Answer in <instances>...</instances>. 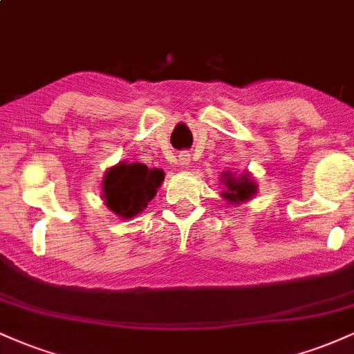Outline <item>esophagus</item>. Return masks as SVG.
<instances>
[{
  "mask_svg": "<svg viewBox=\"0 0 354 354\" xmlns=\"http://www.w3.org/2000/svg\"><path fill=\"white\" fill-rule=\"evenodd\" d=\"M189 156H191V154H188V153H183L181 154V165H188L189 163Z\"/></svg>",
  "mask_w": 354,
  "mask_h": 354,
  "instance_id": "1",
  "label": "esophagus"
}]
</instances>
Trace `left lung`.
<instances>
[{
  "instance_id": "8db88e82",
  "label": "left lung",
  "mask_w": 354,
  "mask_h": 354,
  "mask_svg": "<svg viewBox=\"0 0 354 354\" xmlns=\"http://www.w3.org/2000/svg\"><path fill=\"white\" fill-rule=\"evenodd\" d=\"M223 185H225V189H223V198H225L228 203H238L248 201L256 194V183L251 180L250 173H243L239 176H234L230 171L223 173Z\"/></svg>"
}]
</instances>
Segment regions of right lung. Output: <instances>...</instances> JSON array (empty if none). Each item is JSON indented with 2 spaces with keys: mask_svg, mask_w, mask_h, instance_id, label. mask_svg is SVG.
Masks as SVG:
<instances>
[{
  "mask_svg": "<svg viewBox=\"0 0 354 354\" xmlns=\"http://www.w3.org/2000/svg\"><path fill=\"white\" fill-rule=\"evenodd\" d=\"M163 180L165 173L161 168L151 169L143 163L123 161L104 174V203L120 218H135L153 200Z\"/></svg>",
  "mask_w": 354,
  "mask_h": 354,
  "instance_id": "obj_1",
  "label": "right lung"
}]
</instances>
